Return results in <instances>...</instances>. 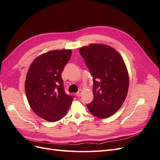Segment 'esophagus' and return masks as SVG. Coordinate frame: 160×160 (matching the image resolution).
<instances>
[{
  "mask_svg": "<svg viewBox=\"0 0 160 160\" xmlns=\"http://www.w3.org/2000/svg\"><path fill=\"white\" fill-rule=\"evenodd\" d=\"M82 90H78V92H77V93L76 94V95L77 96H80L81 95H82Z\"/></svg>",
  "mask_w": 160,
  "mask_h": 160,
  "instance_id": "34e87169",
  "label": "esophagus"
}]
</instances>
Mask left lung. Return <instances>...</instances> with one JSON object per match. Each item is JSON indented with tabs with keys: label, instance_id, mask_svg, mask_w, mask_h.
<instances>
[{
	"label": "left lung",
	"instance_id": "8db88e82",
	"mask_svg": "<svg viewBox=\"0 0 160 160\" xmlns=\"http://www.w3.org/2000/svg\"><path fill=\"white\" fill-rule=\"evenodd\" d=\"M79 52L94 80V100L87 107L97 118L110 117L128 94L129 75L124 61L118 51L104 44H90Z\"/></svg>",
	"mask_w": 160,
	"mask_h": 160
}]
</instances>
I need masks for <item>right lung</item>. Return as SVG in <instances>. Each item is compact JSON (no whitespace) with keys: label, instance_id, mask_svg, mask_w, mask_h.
Masks as SVG:
<instances>
[{"label":"right lung","instance_id":"obj_1","mask_svg":"<svg viewBox=\"0 0 160 160\" xmlns=\"http://www.w3.org/2000/svg\"><path fill=\"white\" fill-rule=\"evenodd\" d=\"M71 54L70 49L50 50L36 58L28 70L24 86L28 104L36 114L48 122L64 117L74 99L66 94L61 77Z\"/></svg>","mask_w":160,"mask_h":160}]
</instances>
